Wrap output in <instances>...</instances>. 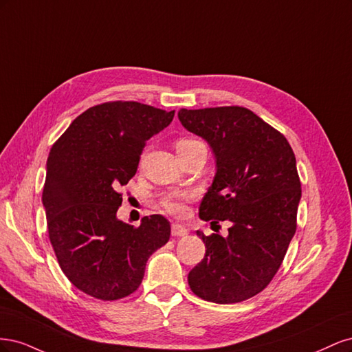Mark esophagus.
I'll list each match as a JSON object with an SVG mask.
<instances>
[{"label":"esophagus","mask_w":352,"mask_h":352,"mask_svg":"<svg viewBox=\"0 0 352 352\" xmlns=\"http://www.w3.org/2000/svg\"><path fill=\"white\" fill-rule=\"evenodd\" d=\"M189 233V230L186 229V228H184V226H180V225H172V235L173 236H186Z\"/></svg>","instance_id":"obj_1"}]
</instances>
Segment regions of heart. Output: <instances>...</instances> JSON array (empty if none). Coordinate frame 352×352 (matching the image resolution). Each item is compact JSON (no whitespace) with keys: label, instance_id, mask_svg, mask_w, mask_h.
I'll return each instance as SVG.
<instances>
[{"label":"heart","instance_id":"1","mask_svg":"<svg viewBox=\"0 0 352 352\" xmlns=\"http://www.w3.org/2000/svg\"><path fill=\"white\" fill-rule=\"evenodd\" d=\"M201 144L198 140H194V138H180V140L176 141V151H186L189 148H192L195 145ZM190 198V194L188 192H168L162 197V206L164 207L166 211H168L170 214L173 216H184L185 214V202Z\"/></svg>","mask_w":352,"mask_h":352}]
</instances>
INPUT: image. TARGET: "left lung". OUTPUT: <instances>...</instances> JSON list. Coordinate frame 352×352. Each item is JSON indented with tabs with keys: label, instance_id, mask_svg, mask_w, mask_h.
<instances>
[{
	"label": "left lung",
	"instance_id": "1",
	"mask_svg": "<svg viewBox=\"0 0 352 352\" xmlns=\"http://www.w3.org/2000/svg\"><path fill=\"white\" fill-rule=\"evenodd\" d=\"M185 129L210 144L217 172L199 206L202 220L232 221L229 235H197L206 255L188 274L195 295L233 304L248 300L278 273L296 230L301 182L286 138L245 107L182 109Z\"/></svg>",
	"mask_w": 352,
	"mask_h": 352
}]
</instances>
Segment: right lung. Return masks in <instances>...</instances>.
Segmentation results:
<instances>
[{
    "label": "right lung",
    "instance_id": "right-lung-1",
    "mask_svg": "<svg viewBox=\"0 0 352 352\" xmlns=\"http://www.w3.org/2000/svg\"><path fill=\"white\" fill-rule=\"evenodd\" d=\"M173 116L136 101L104 102L78 116L52 145L42 204L60 267L79 291L102 301L133 294L150 255L167 243L163 216L135 228L116 212L146 141Z\"/></svg>",
    "mask_w": 352,
    "mask_h": 352
}]
</instances>
